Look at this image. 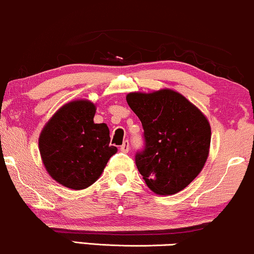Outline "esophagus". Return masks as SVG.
<instances>
[{"label": "esophagus", "mask_w": 254, "mask_h": 254, "mask_svg": "<svg viewBox=\"0 0 254 254\" xmlns=\"http://www.w3.org/2000/svg\"><path fill=\"white\" fill-rule=\"evenodd\" d=\"M129 150H130L129 142H127V140H125L123 144L121 145V151H122V152H129Z\"/></svg>", "instance_id": "34e87169"}]
</instances>
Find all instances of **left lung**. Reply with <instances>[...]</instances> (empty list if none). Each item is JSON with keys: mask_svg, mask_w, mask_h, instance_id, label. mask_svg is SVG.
<instances>
[{"mask_svg": "<svg viewBox=\"0 0 254 254\" xmlns=\"http://www.w3.org/2000/svg\"><path fill=\"white\" fill-rule=\"evenodd\" d=\"M127 102L144 129L145 148L136 155L143 180L155 194L179 193L201 173L208 158V119L172 88L130 92Z\"/></svg>", "mask_w": 254, "mask_h": 254, "instance_id": "left-lung-1", "label": "left lung"}]
</instances>
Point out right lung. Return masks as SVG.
Instances as JSON below:
<instances>
[{
  "label": "right lung",
  "mask_w": 254,
  "mask_h": 254,
  "mask_svg": "<svg viewBox=\"0 0 254 254\" xmlns=\"http://www.w3.org/2000/svg\"><path fill=\"white\" fill-rule=\"evenodd\" d=\"M97 106L91 100L65 104L45 124L39 136L42 163L53 180L81 190L99 179L116 146L110 145L105 123L93 122Z\"/></svg>",
  "instance_id": "add662e5"
}]
</instances>
